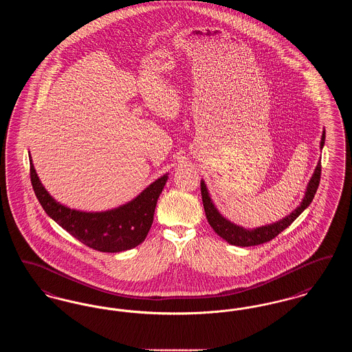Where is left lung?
I'll return each instance as SVG.
<instances>
[{
	"label": "left lung",
	"mask_w": 352,
	"mask_h": 352,
	"mask_svg": "<svg viewBox=\"0 0 352 352\" xmlns=\"http://www.w3.org/2000/svg\"><path fill=\"white\" fill-rule=\"evenodd\" d=\"M324 138H326V133L323 131L322 138H320V149H323ZM319 181H320V161L307 184L306 192H305L301 204L284 219L268 224V226L253 228V230H247L240 226H236L224 217H221L210 198V194L204 184V181H201V201H203L204 212H206V217H207L210 226L221 239H224L227 243H230L232 245H237V247H252V245H258V244L270 241L272 239H274L277 234H281L285 228H287L296 219L298 218L313 201V198L317 192V188H318Z\"/></svg>",
	"instance_id": "1"
}]
</instances>
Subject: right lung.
Here are the masks:
<instances>
[{
  "label": "right lung",
  "instance_id": "add662e5",
  "mask_svg": "<svg viewBox=\"0 0 352 352\" xmlns=\"http://www.w3.org/2000/svg\"><path fill=\"white\" fill-rule=\"evenodd\" d=\"M30 178L36 199L54 221L68 234L96 251L116 253L128 251L141 244L151 230L154 210L160 194L168 181V174L149 184L133 201L118 208L85 212L68 208L55 201L41 184L32 157Z\"/></svg>",
  "mask_w": 352,
  "mask_h": 352
}]
</instances>
